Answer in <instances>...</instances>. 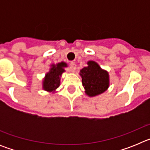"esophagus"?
<instances>
[{
    "label": "esophagus",
    "instance_id": "obj_1",
    "mask_svg": "<svg viewBox=\"0 0 150 150\" xmlns=\"http://www.w3.org/2000/svg\"><path fill=\"white\" fill-rule=\"evenodd\" d=\"M71 72L74 73L75 72V71H76V64L75 62H71Z\"/></svg>",
    "mask_w": 150,
    "mask_h": 150
}]
</instances>
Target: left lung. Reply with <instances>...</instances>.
<instances>
[{
  "instance_id": "1",
  "label": "left lung",
  "mask_w": 150,
  "mask_h": 150,
  "mask_svg": "<svg viewBox=\"0 0 150 150\" xmlns=\"http://www.w3.org/2000/svg\"><path fill=\"white\" fill-rule=\"evenodd\" d=\"M85 93L88 97H95L104 93L110 86L108 71L102 69L95 61H88L86 67L79 71Z\"/></svg>"
}]
</instances>
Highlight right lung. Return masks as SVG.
<instances>
[{"mask_svg": "<svg viewBox=\"0 0 150 150\" xmlns=\"http://www.w3.org/2000/svg\"><path fill=\"white\" fill-rule=\"evenodd\" d=\"M67 67V64L64 62L51 64L49 71L45 74L42 80V88L50 93H55L56 89L60 86L62 74L65 72L64 68Z\"/></svg>", "mask_w": 150, "mask_h": 150, "instance_id": "obj_1", "label": "right lung"}]
</instances>
